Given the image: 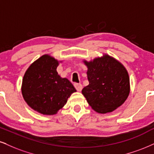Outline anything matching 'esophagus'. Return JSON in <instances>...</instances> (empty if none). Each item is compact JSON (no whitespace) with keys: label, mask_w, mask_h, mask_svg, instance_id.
<instances>
[{"label":"esophagus","mask_w":154,"mask_h":154,"mask_svg":"<svg viewBox=\"0 0 154 154\" xmlns=\"http://www.w3.org/2000/svg\"><path fill=\"white\" fill-rule=\"evenodd\" d=\"M74 86H75V89H76L78 91H81L83 88V86L81 83H75V84H74Z\"/></svg>","instance_id":"34e87169"}]
</instances>
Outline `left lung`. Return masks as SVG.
<instances>
[{
  "mask_svg": "<svg viewBox=\"0 0 154 154\" xmlns=\"http://www.w3.org/2000/svg\"><path fill=\"white\" fill-rule=\"evenodd\" d=\"M83 62L88 68L89 84L82 94L92 109L106 113L122 105L130 93L129 75L123 64L107 54Z\"/></svg>",
  "mask_w": 154,
  "mask_h": 154,
  "instance_id": "1",
  "label": "left lung"
}]
</instances>
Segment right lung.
<instances>
[{
    "instance_id": "1",
    "label": "right lung",
    "mask_w": 154,
    "mask_h": 154,
    "mask_svg": "<svg viewBox=\"0 0 154 154\" xmlns=\"http://www.w3.org/2000/svg\"><path fill=\"white\" fill-rule=\"evenodd\" d=\"M60 62L45 54L31 63L23 75V97L32 109L41 114H56L76 91L67 79L58 74Z\"/></svg>"
}]
</instances>
